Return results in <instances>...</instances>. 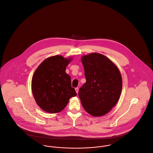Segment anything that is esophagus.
<instances>
[{
    "label": "esophagus",
    "instance_id": "34e87169",
    "mask_svg": "<svg viewBox=\"0 0 153 153\" xmlns=\"http://www.w3.org/2000/svg\"><path fill=\"white\" fill-rule=\"evenodd\" d=\"M75 90H76V92L77 93V94H78V92H79V88H75Z\"/></svg>",
    "mask_w": 153,
    "mask_h": 153
}]
</instances>
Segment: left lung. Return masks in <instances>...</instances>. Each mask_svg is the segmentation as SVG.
<instances>
[{
	"instance_id": "left-lung-1",
	"label": "left lung",
	"mask_w": 153,
	"mask_h": 153,
	"mask_svg": "<svg viewBox=\"0 0 153 153\" xmlns=\"http://www.w3.org/2000/svg\"><path fill=\"white\" fill-rule=\"evenodd\" d=\"M82 62L86 79L79 91L82 106L92 116L104 115L120 99L122 87L120 71L112 61L98 53L83 56Z\"/></svg>"
}]
</instances>
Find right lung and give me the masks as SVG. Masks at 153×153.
<instances>
[{
    "label": "right lung",
    "mask_w": 153,
    "mask_h": 153,
    "mask_svg": "<svg viewBox=\"0 0 153 153\" xmlns=\"http://www.w3.org/2000/svg\"><path fill=\"white\" fill-rule=\"evenodd\" d=\"M71 59L61 56L47 59L35 70L32 79V91L38 105L51 114L61 111L70 98L77 93L71 87V77L65 67Z\"/></svg>",
    "instance_id": "right-lung-1"
}]
</instances>
